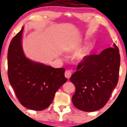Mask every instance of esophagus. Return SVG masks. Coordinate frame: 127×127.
I'll return each instance as SVG.
<instances>
[{"instance_id":"1","label":"esophagus","mask_w":127,"mask_h":127,"mask_svg":"<svg viewBox=\"0 0 127 127\" xmlns=\"http://www.w3.org/2000/svg\"><path fill=\"white\" fill-rule=\"evenodd\" d=\"M64 75H65V77L67 79H70V78L71 77V76H72V72H71V71L70 70L65 71Z\"/></svg>"}]
</instances>
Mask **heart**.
Returning a JSON list of instances; mask_svg holds the SVG:
<instances>
[{"mask_svg":"<svg viewBox=\"0 0 127 127\" xmlns=\"http://www.w3.org/2000/svg\"><path fill=\"white\" fill-rule=\"evenodd\" d=\"M89 52V47L87 46H84L78 51L75 55V58L77 60L82 61L88 56Z\"/></svg>","mask_w":127,"mask_h":127,"instance_id":"heart-1","label":"heart"}]
</instances>
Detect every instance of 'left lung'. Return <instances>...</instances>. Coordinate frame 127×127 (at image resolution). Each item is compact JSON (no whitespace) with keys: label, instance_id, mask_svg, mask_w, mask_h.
Listing matches in <instances>:
<instances>
[{"label":"left lung","instance_id":"left-lung-1","mask_svg":"<svg viewBox=\"0 0 127 127\" xmlns=\"http://www.w3.org/2000/svg\"><path fill=\"white\" fill-rule=\"evenodd\" d=\"M119 67L120 55L115 44L98 55L87 57L70 78L76 87L73 105L84 112L104 107L117 85Z\"/></svg>","mask_w":127,"mask_h":127}]
</instances>
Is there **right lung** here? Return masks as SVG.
<instances>
[{
	"label": "right lung",
	"instance_id": "right-lung-1",
	"mask_svg": "<svg viewBox=\"0 0 127 127\" xmlns=\"http://www.w3.org/2000/svg\"><path fill=\"white\" fill-rule=\"evenodd\" d=\"M23 30L24 27L9 46V81L22 105L31 110H42L50 105L55 93L67 79L64 68H53L26 56L22 45Z\"/></svg>",
	"mask_w": 127,
	"mask_h": 127
}]
</instances>
